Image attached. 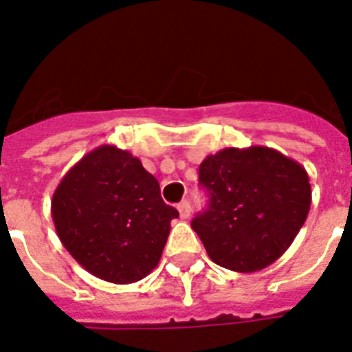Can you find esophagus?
Instances as JSON below:
<instances>
[{"mask_svg":"<svg viewBox=\"0 0 352 352\" xmlns=\"http://www.w3.org/2000/svg\"><path fill=\"white\" fill-rule=\"evenodd\" d=\"M179 214H181V218L182 219H186L190 218V212H192V206H190V203L188 201H182V203H179Z\"/></svg>","mask_w":352,"mask_h":352,"instance_id":"1","label":"esophagus"}]
</instances>
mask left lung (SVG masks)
<instances>
[{
  "label": "left lung",
  "mask_w": 352,
  "mask_h": 352,
  "mask_svg": "<svg viewBox=\"0 0 352 352\" xmlns=\"http://www.w3.org/2000/svg\"><path fill=\"white\" fill-rule=\"evenodd\" d=\"M199 182L210 199L192 229L212 262L236 273L260 272L280 258L312 203L307 170L272 147H227L208 155Z\"/></svg>",
  "instance_id": "obj_1"
}]
</instances>
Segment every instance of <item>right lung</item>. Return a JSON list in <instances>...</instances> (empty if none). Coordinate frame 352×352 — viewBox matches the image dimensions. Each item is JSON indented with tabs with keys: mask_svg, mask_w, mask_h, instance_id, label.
<instances>
[{
	"mask_svg": "<svg viewBox=\"0 0 352 352\" xmlns=\"http://www.w3.org/2000/svg\"><path fill=\"white\" fill-rule=\"evenodd\" d=\"M51 218L66 251L88 273L131 284L157 267L179 212L162 201L140 158L103 144L58 182Z\"/></svg>",
	"mask_w": 352,
	"mask_h": 352,
	"instance_id": "1",
	"label": "right lung"
}]
</instances>
